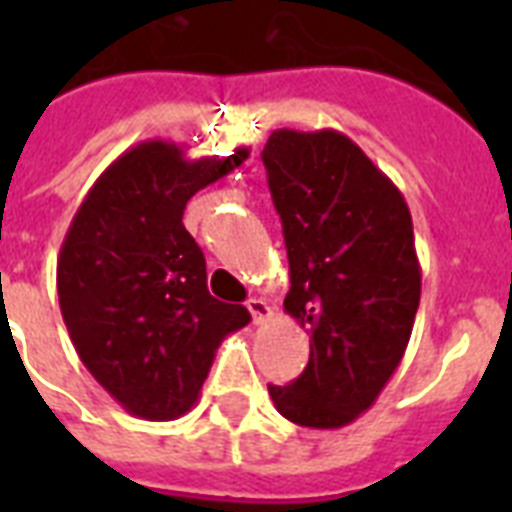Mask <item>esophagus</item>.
I'll list each match as a JSON object with an SVG mask.
<instances>
[{
    "instance_id": "34e87169",
    "label": "esophagus",
    "mask_w": 512,
    "mask_h": 512,
    "mask_svg": "<svg viewBox=\"0 0 512 512\" xmlns=\"http://www.w3.org/2000/svg\"><path fill=\"white\" fill-rule=\"evenodd\" d=\"M247 308H249V313H252L255 324H263V321L271 316V305L265 303L263 297H249Z\"/></svg>"
}]
</instances>
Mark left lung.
<instances>
[{"mask_svg": "<svg viewBox=\"0 0 512 512\" xmlns=\"http://www.w3.org/2000/svg\"><path fill=\"white\" fill-rule=\"evenodd\" d=\"M289 257L284 311L311 335L289 385H268L289 422L335 430L377 401L404 358L422 273L404 196L337 130H276L263 148Z\"/></svg>", "mask_w": 512, "mask_h": 512, "instance_id": "1", "label": "left lung"}]
</instances>
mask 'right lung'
<instances>
[{
	"mask_svg": "<svg viewBox=\"0 0 512 512\" xmlns=\"http://www.w3.org/2000/svg\"><path fill=\"white\" fill-rule=\"evenodd\" d=\"M249 156L185 159L167 140L124 151L95 180L58 255V300L82 364L135 417L175 420L196 404L215 350L247 327L244 305L207 289L183 209Z\"/></svg>",
	"mask_w": 512,
	"mask_h": 512,
	"instance_id": "1",
	"label": "right lung"
}]
</instances>
